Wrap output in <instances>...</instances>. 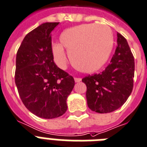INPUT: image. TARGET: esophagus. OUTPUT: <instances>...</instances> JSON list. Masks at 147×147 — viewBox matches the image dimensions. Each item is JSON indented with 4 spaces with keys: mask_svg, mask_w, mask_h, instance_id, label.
Instances as JSON below:
<instances>
[{
    "mask_svg": "<svg viewBox=\"0 0 147 147\" xmlns=\"http://www.w3.org/2000/svg\"><path fill=\"white\" fill-rule=\"evenodd\" d=\"M74 80L76 83H78V82H80V81L82 80V79H81V78H80V77H75Z\"/></svg>",
    "mask_w": 147,
    "mask_h": 147,
    "instance_id": "1",
    "label": "esophagus"
}]
</instances>
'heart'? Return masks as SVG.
<instances>
[{
  "label": "heart",
  "mask_w": 147,
  "mask_h": 147,
  "mask_svg": "<svg viewBox=\"0 0 147 147\" xmlns=\"http://www.w3.org/2000/svg\"><path fill=\"white\" fill-rule=\"evenodd\" d=\"M61 44L51 46L55 63L67 66L65 47L76 67L84 73H93L102 67L109 59L114 45L112 30L109 26L81 24L65 29L60 36Z\"/></svg>",
  "instance_id": "1"
}]
</instances>
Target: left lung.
Wrapping results in <instances>:
<instances>
[{"label": "left lung", "mask_w": 147, "mask_h": 147, "mask_svg": "<svg viewBox=\"0 0 147 147\" xmlns=\"http://www.w3.org/2000/svg\"><path fill=\"white\" fill-rule=\"evenodd\" d=\"M115 52L100 74L82 79L86 85L88 107L98 113H109L124 105L134 86V58L126 38L117 33Z\"/></svg>", "instance_id": "1"}]
</instances>
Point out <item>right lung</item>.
Masks as SVG:
<instances>
[{
    "label": "right lung",
    "mask_w": 147,
    "mask_h": 147,
    "mask_svg": "<svg viewBox=\"0 0 147 147\" xmlns=\"http://www.w3.org/2000/svg\"><path fill=\"white\" fill-rule=\"evenodd\" d=\"M59 23H45L27 34L16 58V83L21 100L38 117L51 119L63 115L67 98L74 89L72 76L54 62L51 32Z\"/></svg>",
    "instance_id": "add662e5"
}]
</instances>
